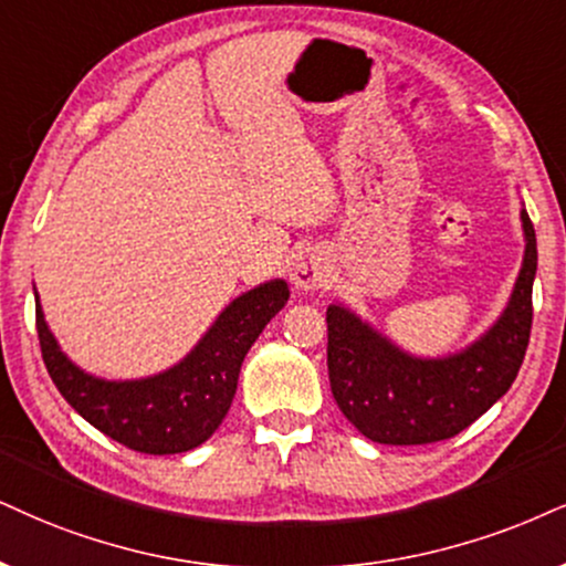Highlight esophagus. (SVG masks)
Returning a JSON list of instances; mask_svg holds the SVG:
<instances>
[{
    "label": "esophagus",
    "instance_id": "1",
    "mask_svg": "<svg viewBox=\"0 0 566 566\" xmlns=\"http://www.w3.org/2000/svg\"><path fill=\"white\" fill-rule=\"evenodd\" d=\"M327 275H331V268H327V260L323 251L317 249H306L298 254V260L294 262V270H291V277L298 289L312 291L319 289V285L327 283Z\"/></svg>",
    "mask_w": 566,
    "mask_h": 566
}]
</instances>
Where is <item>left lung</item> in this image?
Wrapping results in <instances>:
<instances>
[{
    "label": "left lung",
    "mask_w": 566,
    "mask_h": 566,
    "mask_svg": "<svg viewBox=\"0 0 566 566\" xmlns=\"http://www.w3.org/2000/svg\"><path fill=\"white\" fill-rule=\"evenodd\" d=\"M525 262L504 315L483 338L446 359H415L357 315L327 310V375L338 409L361 436L386 446L453 438L512 388L533 327L538 270L535 228L522 209Z\"/></svg>",
    "instance_id": "1"
}]
</instances>
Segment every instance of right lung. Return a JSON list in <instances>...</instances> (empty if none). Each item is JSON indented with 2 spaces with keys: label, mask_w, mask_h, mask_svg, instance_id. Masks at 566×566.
I'll return each instance as SVG.
<instances>
[{
  "label": "right lung",
  "mask_w": 566,
  "mask_h": 566,
  "mask_svg": "<svg viewBox=\"0 0 566 566\" xmlns=\"http://www.w3.org/2000/svg\"><path fill=\"white\" fill-rule=\"evenodd\" d=\"M289 302V285L270 281L235 298L188 357L146 380L91 378L60 352L36 298V333L46 373L83 420L142 453L197 449L226 420L241 361L264 325Z\"/></svg>",
  "instance_id": "obj_1"
}]
</instances>
